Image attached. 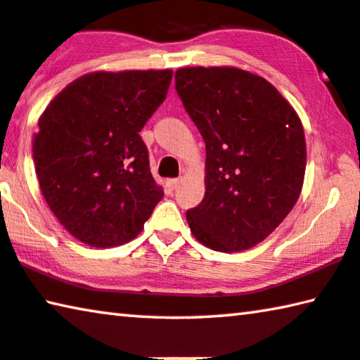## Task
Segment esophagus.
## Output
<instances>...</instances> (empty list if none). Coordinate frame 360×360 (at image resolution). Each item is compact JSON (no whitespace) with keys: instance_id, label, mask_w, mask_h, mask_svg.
Returning a JSON list of instances; mask_svg holds the SVG:
<instances>
[{"instance_id":"34e87169","label":"esophagus","mask_w":360,"mask_h":360,"mask_svg":"<svg viewBox=\"0 0 360 360\" xmlns=\"http://www.w3.org/2000/svg\"><path fill=\"white\" fill-rule=\"evenodd\" d=\"M179 185H180V180H179V179H172V180L167 181V186H169L172 191L176 190V188H179Z\"/></svg>"}]
</instances>
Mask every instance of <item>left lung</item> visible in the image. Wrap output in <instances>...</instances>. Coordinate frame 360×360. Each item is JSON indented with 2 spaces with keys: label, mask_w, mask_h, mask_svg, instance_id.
I'll use <instances>...</instances> for the list:
<instances>
[{
  "label": "left lung",
  "mask_w": 360,
  "mask_h": 360,
  "mask_svg": "<svg viewBox=\"0 0 360 360\" xmlns=\"http://www.w3.org/2000/svg\"><path fill=\"white\" fill-rule=\"evenodd\" d=\"M175 90L206 143V195L186 211L214 251H245L278 226L301 195L306 138L278 90L236 68H185Z\"/></svg>",
  "instance_id": "left-lung-1"
}]
</instances>
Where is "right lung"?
Segmentation results:
<instances>
[{
  "label": "right lung",
  "instance_id": "1",
  "mask_svg": "<svg viewBox=\"0 0 360 360\" xmlns=\"http://www.w3.org/2000/svg\"><path fill=\"white\" fill-rule=\"evenodd\" d=\"M172 74L91 72L65 86L38 120V184L59 222L85 245L134 240L162 199L140 131L164 103Z\"/></svg>",
  "mask_w": 360,
  "mask_h": 360
}]
</instances>
